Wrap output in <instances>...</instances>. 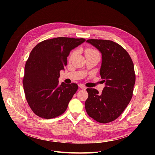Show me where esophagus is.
I'll use <instances>...</instances> for the list:
<instances>
[{"instance_id":"esophagus-1","label":"esophagus","mask_w":155,"mask_h":155,"mask_svg":"<svg viewBox=\"0 0 155 155\" xmlns=\"http://www.w3.org/2000/svg\"><path fill=\"white\" fill-rule=\"evenodd\" d=\"M78 87H79L81 89H84V90H85V89H86V87H85L84 85H82V84L78 85Z\"/></svg>"}]
</instances>
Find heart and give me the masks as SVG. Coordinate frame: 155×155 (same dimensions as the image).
I'll return each instance as SVG.
<instances>
[{"label": "heart", "instance_id": "b5f03b06", "mask_svg": "<svg viewBox=\"0 0 155 155\" xmlns=\"http://www.w3.org/2000/svg\"><path fill=\"white\" fill-rule=\"evenodd\" d=\"M76 54V51H73L71 55H70V58H72L73 56H74ZM89 54H99L98 51L94 49L91 48H88L85 50V55H89Z\"/></svg>", "mask_w": 155, "mask_h": 155}]
</instances>
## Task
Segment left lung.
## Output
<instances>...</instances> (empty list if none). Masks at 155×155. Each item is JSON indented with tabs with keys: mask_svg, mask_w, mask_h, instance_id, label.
<instances>
[{
	"mask_svg": "<svg viewBox=\"0 0 155 155\" xmlns=\"http://www.w3.org/2000/svg\"><path fill=\"white\" fill-rule=\"evenodd\" d=\"M87 43L102 54L100 75L105 87L101 94L95 88H87L85 109L96 121L108 123L116 119L131 100L136 80L134 64L128 53L112 41L91 39Z\"/></svg>",
	"mask_w": 155,
	"mask_h": 155,
	"instance_id": "left-lung-1",
	"label": "left lung"
}]
</instances>
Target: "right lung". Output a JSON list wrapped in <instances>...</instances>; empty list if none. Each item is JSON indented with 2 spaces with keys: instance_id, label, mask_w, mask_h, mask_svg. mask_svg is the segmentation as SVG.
<instances>
[{
  "instance_id": "1",
  "label": "right lung",
  "mask_w": 155,
  "mask_h": 155,
  "mask_svg": "<svg viewBox=\"0 0 155 155\" xmlns=\"http://www.w3.org/2000/svg\"><path fill=\"white\" fill-rule=\"evenodd\" d=\"M85 41L84 38L59 37L45 40L32 49L22 83L27 102L38 116L52 119L67 110L78 85L59 84L60 71L64 70L70 51Z\"/></svg>"
}]
</instances>
